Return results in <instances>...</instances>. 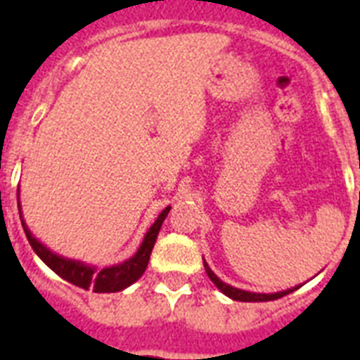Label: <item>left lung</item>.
Here are the masks:
<instances>
[{"label": "left lung", "instance_id": "1", "mask_svg": "<svg viewBox=\"0 0 360 360\" xmlns=\"http://www.w3.org/2000/svg\"><path fill=\"white\" fill-rule=\"evenodd\" d=\"M203 265H205V273H207V276L211 280H213V284L219 288L224 295H228L230 299H233V301H240V302H263V301H274V299H280V297L288 295V293H291V291H295L299 285H295V288H291V290H285V291H278V293H252V291H245V290H239V288H233V285L226 284V282H222V280L217 276V274L209 269V265L205 263V259H203Z\"/></svg>", "mask_w": 360, "mask_h": 360}]
</instances>
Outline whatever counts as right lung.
Wrapping results in <instances>:
<instances>
[{
    "mask_svg": "<svg viewBox=\"0 0 360 360\" xmlns=\"http://www.w3.org/2000/svg\"><path fill=\"white\" fill-rule=\"evenodd\" d=\"M169 209L172 207H166L162 213L158 214V219L149 228V231L146 233L134 256L127 259V262L120 263V265H112V267L104 269H97L95 265H86V263L75 262V259H69V257L53 254L52 250H48L46 246L42 245L41 240H37L33 237L30 228L25 226L22 214H20V219H22V226H24L25 237L30 240L31 248L35 250L37 256L41 257L48 267L52 269L53 273L59 274L61 278L70 282V284L78 285L82 290H93L95 293H115V291H121L124 288H129L130 284H134L136 280L143 274V271L147 269V263H149V256H151L158 231H160V226H162L164 219L168 217Z\"/></svg>",
    "mask_w": 360,
    "mask_h": 360,
    "instance_id": "right-lung-1",
    "label": "right lung"
}]
</instances>
